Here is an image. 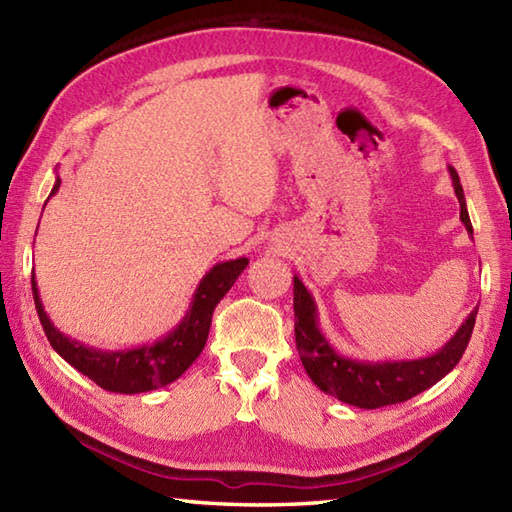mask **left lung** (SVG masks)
Segmentation results:
<instances>
[{
  "label": "left lung",
  "instance_id": "obj_1",
  "mask_svg": "<svg viewBox=\"0 0 512 512\" xmlns=\"http://www.w3.org/2000/svg\"><path fill=\"white\" fill-rule=\"evenodd\" d=\"M449 173L455 195L460 200V220L464 222L466 231L473 233L460 176L453 167H449ZM475 314L477 310L466 317L460 330L451 336V341L442 350L427 358L387 363L354 361V358H345L332 350V345L319 330L317 306H314L312 295L301 284V279L295 277V339L301 363L312 383L321 391L361 409H378L405 402L447 376L460 363L466 345L471 341Z\"/></svg>",
  "mask_w": 512,
  "mask_h": 512
}]
</instances>
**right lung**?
<instances>
[{
  "mask_svg": "<svg viewBox=\"0 0 512 512\" xmlns=\"http://www.w3.org/2000/svg\"><path fill=\"white\" fill-rule=\"evenodd\" d=\"M59 184L61 180L57 178L50 195L59 191ZM246 266V257L213 266L200 281L191 299L189 312L184 314L180 325H176V330L169 332L165 339L151 345L134 347V350L127 352L92 350V347L61 334L48 319L46 310H43L35 275H32V297H35L39 321L54 352L107 391H114V394H140V391L165 387L187 372L191 363L204 350L206 339H209L215 306L231 290L235 279L244 273Z\"/></svg>",
  "mask_w": 512,
  "mask_h": 512,
  "instance_id": "right-lung-1",
  "label": "right lung"
}]
</instances>
